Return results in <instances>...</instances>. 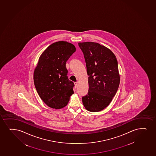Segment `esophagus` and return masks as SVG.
Segmentation results:
<instances>
[{
	"mask_svg": "<svg viewBox=\"0 0 156 156\" xmlns=\"http://www.w3.org/2000/svg\"><path fill=\"white\" fill-rule=\"evenodd\" d=\"M74 84H75V88H77V85H78V83H77V82H75V83H74Z\"/></svg>",
	"mask_w": 156,
	"mask_h": 156,
	"instance_id": "1",
	"label": "esophagus"
}]
</instances>
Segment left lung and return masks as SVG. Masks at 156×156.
I'll list each match as a JSON object with an SVG mask.
<instances>
[{
	"label": "left lung",
	"mask_w": 156,
	"mask_h": 156,
	"mask_svg": "<svg viewBox=\"0 0 156 156\" xmlns=\"http://www.w3.org/2000/svg\"><path fill=\"white\" fill-rule=\"evenodd\" d=\"M78 45L89 76V90L82 98L83 105L90 112H99L108 106L119 87L117 59L108 48L98 43H79Z\"/></svg>",
	"instance_id": "8db88e82"
}]
</instances>
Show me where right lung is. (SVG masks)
Wrapping results in <instances>:
<instances>
[{"instance_id": "obj_1", "label": "right lung", "mask_w": 156, "mask_h": 156, "mask_svg": "<svg viewBox=\"0 0 156 156\" xmlns=\"http://www.w3.org/2000/svg\"><path fill=\"white\" fill-rule=\"evenodd\" d=\"M75 51L73 44L59 41L48 46L39 58L34 83L41 99L51 108L66 106L73 94L75 84L68 79L66 63Z\"/></svg>"}]
</instances>
